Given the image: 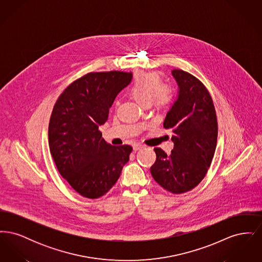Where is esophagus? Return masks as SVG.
Returning <instances> with one entry per match:
<instances>
[{"mask_svg":"<svg viewBox=\"0 0 262 262\" xmlns=\"http://www.w3.org/2000/svg\"><path fill=\"white\" fill-rule=\"evenodd\" d=\"M133 147H134V150L137 151V150L142 149V148L144 147V145H142L141 143H135V144L133 145Z\"/></svg>","mask_w":262,"mask_h":262,"instance_id":"esophagus-1","label":"esophagus"}]
</instances>
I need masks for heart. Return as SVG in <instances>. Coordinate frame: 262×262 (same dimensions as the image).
<instances>
[{
  "label": "heart",
  "mask_w": 262,
  "mask_h": 262,
  "mask_svg": "<svg viewBox=\"0 0 262 262\" xmlns=\"http://www.w3.org/2000/svg\"><path fill=\"white\" fill-rule=\"evenodd\" d=\"M128 93L139 104L148 106L151 102L158 109L167 108L174 97L173 88L168 83H162L157 73H141L136 75Z\"/></svg>",
  "instance_id": "obj_1"
}]
</instances>
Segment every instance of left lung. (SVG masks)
<instances>
[{"instance_id":"8db88e82","label":"left lung","mask_w":262,"mask_h":262,"mask_svg":"<svg viewBox=\"0 0 262 262\" xmlns=\"http://www.w3.org/2000/svg\"><path fill=\"white\" fill-rule=\"evenodd\" d=\"M178 97L167 113L164 127L173 133L174 148L167 155L156 147L151 166L153 179L172 193L196 187L210 167L217 144L218 125L214 104L203 83L187 72L173 70Z\"/></svg>"}]
</instances>
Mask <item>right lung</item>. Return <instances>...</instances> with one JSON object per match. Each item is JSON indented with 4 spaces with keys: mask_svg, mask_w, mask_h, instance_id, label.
Wrapping results in <instances>:
<instances>
[{
    "mask_svg": "<svg viewBox=\"0 0 262 262\" xmlns=\"http://www.w3.org/2000/svg\"><path fill=\"white\" fill-rule=\"evenodd\" d=\"M132 73H89L63 90L49 123V147L58 171L76 192L98 199L110 190L129 160L133 147L114 146L99 130L116 96Z\"/></svg>",
    "mask_w": 262,
    "mask_h": 262,
    "instance_id": "1",
    "label": "right lung"
}]
</instances>
